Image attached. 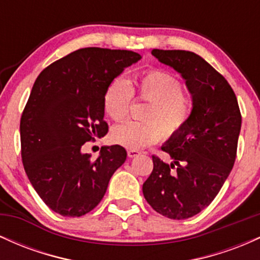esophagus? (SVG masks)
<instances>
[{
  "mask_svg": "<svg viewBox=\"0 0 260 260\" xmlns=\"http://www.w3.org/2000/svg\"><path fill=\"white\" fill-rule=\"evenodd\" d=\"M127 155L128 157H136L140 155V151L139 150H134V149H129V150H127Z\"/></svg>",
  "mask_w": 260,
  "mask_h": 260,
  "instance_id": "34e87169",
  "label": "esophagus"
}]
</instances>
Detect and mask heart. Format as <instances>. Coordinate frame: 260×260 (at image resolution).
<instances>
[{
	"label": "heart",
	"mask_w": 260,
	"mask_h": 260,
	"mask_svg": "<svg viewBox=\"0 0 260 260\" xmlns=\"http://www.w3.org/2000/svg\"><path fill=\"white\" fill-rule=\"evenodd\" d=\"M133 95L148 101L144 118L127 121L111 131V140L127 149H143L159 142L165 136L180 134L192 117V105L183 95V88L176 77L160 70H151L134 78L133 85L117 77L104 94V109L112 120L121 121L128 115Z\"/></svg>",
	"instance_id": "obj_1"
}]
</instances>
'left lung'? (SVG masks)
<instances>
[{
  "instance_id": "obj_1",
  "label": "left lung",
  "mask_w": 260,
  "mask_h": 260,
  "mask_svg": "<svg viewBox=\"0 0 260 260\" xmlns=\"http://www.w3.org/2000/svg\"><path fill=\"white\" fill-rule=\"evenodd\" d=\"M151 55L186 80L193 107L186 128L161 148L174 162L169 165L153 155L154 169L143 194L161 215L183 220L207 208L229 177L242 117L231 85L201 56L157 49Z\"/></svg>"
}]
</instances>
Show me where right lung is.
I'll list each match as a JSON object with an SVG mask.
<instances>
[{
	"label": "right lung",
	"instance_id": "right-lung-1",
	"mask_svg": "<svg viewBox=\"0 0 260 260\" xmlns=\"http://www.w3.org/2000/svg\"><path fill=\"white\" fill-rule=\"evenodd\" d=\"M140 58L128 50L85 47L47 66L35 80L20 118L23 166L40 198L59 215L91 211L126 161L121 145L103 147L94 161L82 147L107 133L106 88Z\"/></svg>",
	"mask_w": 260,
	"mask_h": 260
}]
</instances>
